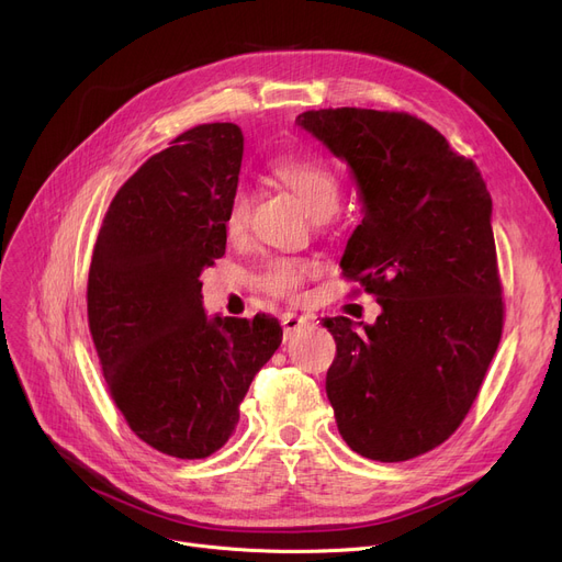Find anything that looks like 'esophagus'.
Returning a JSON list of instances; mask_svg holds the SVG:
<instances>
[{"label":"esophagus","instance_id":"esophagus-1","mask_svg":"<svg viewBox=\"0 0 562 562\" xmlns=\"http://www.w3.org/2000/svg\"><path fill=\"white\" fill-rule=\"evenodd\" d=\"M310 326V321L305 318V316H299V314H291V312H286L284 316H282V333H284V341L286 339H291L293 335L296 333H301L303 328H307Z\"/></svg>","mask_w":562,"mask_h":562}]
</instances>
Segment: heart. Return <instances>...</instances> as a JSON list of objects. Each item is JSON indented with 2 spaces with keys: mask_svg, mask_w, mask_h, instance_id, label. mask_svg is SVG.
<instances>
[{
  "mask_svg": "<svg viewBox=\"0 0 562 562\" xmlns=\"http://www.w3.org/2000/svg\"><path fill=\"white\" fill-rule=\"evenodd\" d=\"M276 180L296 195L314 218H328L337 212L341 200V182L337 172L318 159L310 157H282L271 166ZM250 195L246 189H236L227 202L225 234L239 239L248 229ZM316 273V263L307 259L276 257L266 261L259 273V286L282 301H296L305 282Z\"/></svg>",
  "mask_w": 562,
  "mask_h": 562,
  "instance_id": "obj_1",
  "label": "heart"
}]
</instances>
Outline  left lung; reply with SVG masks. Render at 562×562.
Wrapping results in <instances>:
<instances>
[{
  "label": "left lung",
  "mask_w": 562,
  "mask_h": 562,
  "mask_svg": "<svg viewBox=\"0 0 562 562\" xmlns=\"http://www.w3.org/2000/svg\"><path fill=\"white\" fill-rule=\"evenodd\" d=\"M296 123L356 172L367 212L341 276L382 305L364 328L323 318L337 428L369 460H412L460 428L504 333L490 191L474 159L405 111L318 109Z\"/></svg>",
  "instance_id": "left-lung-1"
}]
</instances>
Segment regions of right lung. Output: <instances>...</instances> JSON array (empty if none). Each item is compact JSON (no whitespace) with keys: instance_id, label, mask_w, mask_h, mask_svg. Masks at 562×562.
Returning <instances> with one entry per match:
<instances>
[{"instance_id":"1","label":"right lung","mask_w":562,"mask_h":562,"mask_svg":"<svg viewBox=\"0 0 562 562\" xmlns=\"http://www.w3.org/2000/svg\"><path fill=\"white\" fill-rule=\"evenodd\" d=\"M241 157L234 123L172 138L113 195L88 269V330L109 396L138 439L180 460L225 445L282 341L276 316L210 321L200 301L202 269L225 255Z\"/></svg>"}]
</instances>
